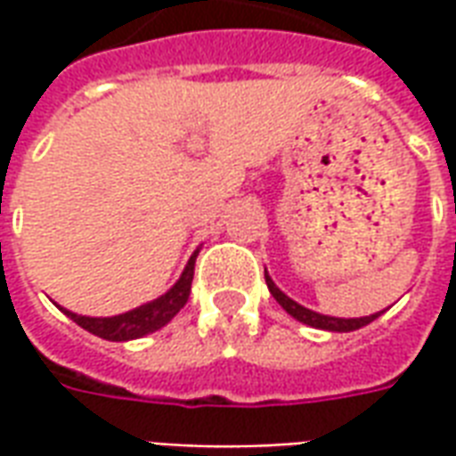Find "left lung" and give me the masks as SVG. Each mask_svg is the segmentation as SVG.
<instances>
[{"label": "left lung", "instance_id": "obj_1", "mask_svg": "<svg viewBox=\"0 0 456 456\" xmlns=\"http://www.w3.org/2000/svg\"><path fill=\"white\" fill-rule=\"evenodd\" d=\"M266 276V286L268 290H271V296L276 297L278 305L286 310L288 315L296 317L297 322H305V325L310 327H317V330H330V332H354V330H359V327L369 325V322H373L376 317L381 315V313H376V315H366V317H349V320H344V317H330V315H320V313H313V310H307V307H303L300 303H296V300H290V297L281 290V288L271 281V276H268V271L264 273Z\"/></svg>", "mask_w": 456, "mask_h": 456}]
</instances>
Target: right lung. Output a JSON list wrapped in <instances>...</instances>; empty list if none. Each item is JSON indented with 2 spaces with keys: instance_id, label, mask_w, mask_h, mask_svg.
<instances>
[{
  "instance_id": "right-lung-1",
  "label": "right lung",
  "mask_w": 456,
  "mask_h": 456,
  "mask_svg": "<svg viewBox=\"0 0 456 456\" xmlns=\"http://www.w3.org/2000/svg\"><path fill=\"white\" fill-rule=\"evenodd\" d=\"M198 254L200 248H195V254L190 256L185 271L180 273L178 283L170 288L168 293H163V296L151 300L146 305L134 307L129 313H121V315L114 317H85L77 315V313H70L65 307H61V310L73 322L83 327V330L102 337V339H110V342H129V339H139V337L151 335V332H156L163 325H168L170 320L180 313V307H185V303H188Z\"/></svg>"
}]
</instances>
